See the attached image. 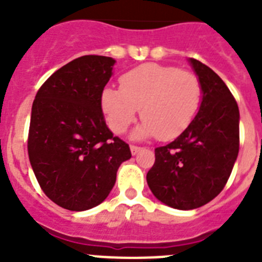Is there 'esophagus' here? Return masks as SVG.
<instances>
[{
    "mask_svg": "<svg viewBox=\"0 0 262 262\" xmlns=\"http://www.w3.org/2000/svg\"><path fill=\"white\" fill-rule=\"evenodd\" d=\"M129 149H131V154H133L134 156H135V155H138L139 152L142 151V148L136 147V145H131V147H129Z\"/></svg>",
    "mask_w": 262,
    "mask_h": 262,
    "instance_id": "obj_1",
    "label": "esophagus"
}]
</instances>
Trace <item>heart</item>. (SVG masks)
<instances>
[{
    "mask_svg": "<svg viewBox=\"0 0 262 262\" xmlns=\"http://www.w3.org/2000/svg\"><path fill=\"white\" fill-rule=\"evenodd\" d=\"M119 82L120 90L106 88L101 101L115 134H123L140 110L144 120L134 131V139L172 140L186 131L200 110V78L177 67L147 62L124 73Z\"/></svg>",
    "mask_w": 262,
    "mask_h": 262,
    "instance_id": "1",
    "label": "heart"
}]
</instances>
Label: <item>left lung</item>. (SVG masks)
Masks as SVG:
<instances>
[{"instance_id":"left-lung-1","label":"left lung","mask_w":262,"mask_h":262,"mask_svg":"<svg viewBox=\"0 0 262 262\" xmlns=\"http://www.w3.org/2000/svg\"><path fill=\"white\" fill-rule=\"evenodd\" d=\"M202 85L200 110L185 133L155 149L147 184L157 200L177 210L209 203L226 186L239 154V107L219 76L189 59Z\"/></svg>"}]
</instances>
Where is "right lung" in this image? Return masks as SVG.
<instances>
[{"mask_svg": "<svg viewBox=\"0 0 262 262\" xmlns=\"http://www.w3.org/2000/svg\"><path fill=\"white\" fill-rule=\"evenodd\" d=\"M115 60L86 55L57 69L36 93L31 110L30 164L41 190L71 211L93 209L107 198L127 143L113 135L102 93Z\"/></svg>", "mask_w": 262, "mask_h": 262, "instance_id": "1", "label": "right lung"}]
</instances>
